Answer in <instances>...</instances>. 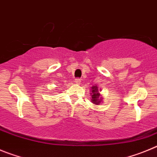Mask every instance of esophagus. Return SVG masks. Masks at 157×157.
<instances>
[{
  "instance_id": "esophagus-1",
  "label": "esophagus",
  "mask_w": 157,
  "mask_h": 157,
  "mask_svg": "<svg viewBox=\"0 0 157 157\" xmlns=\"http://www.w3.org/2000/svg\"><path fill=\"white\" fill-rule=\"evenodd\" d=\"M80 82H81V80H80V79L77 78V79H76V80H75V84H80Z\"/></svg>"
}]
</instances>
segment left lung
Segmentation results:
<instances>
[{
    "label": "left lung",
    "instance_id": "obj_1",
    "mask_svg": "<svg viewBox=\"0 0 157 157\" xmlns=\"http://www.w3.org/2000/svg\"><path fill=\"white\" fill-rule=\"evenodd\" d=\"M91 91L92 93H91V101L94 102V104L95 105H98L100 102H101V97H100V94L98 92V89L97 86H94V87H91Z\"/></svg>",
    "mask_w": 157,
    "mask_h": 157
}]
</instances>
